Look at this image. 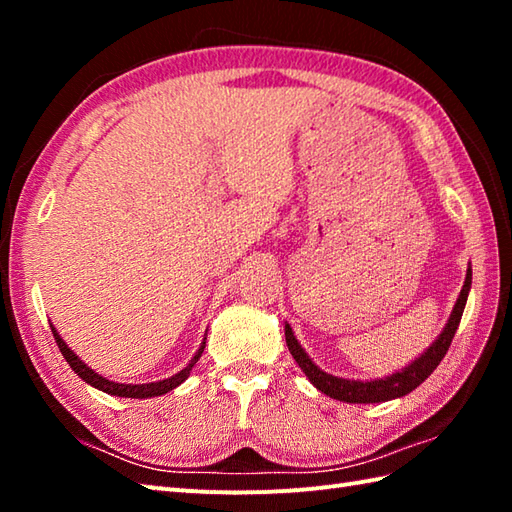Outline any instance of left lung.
I'll return each mask as SVG.
<instances>
[{"label": "left lung", "instance_id": "obj_1", "mask_svg": "<svg viewBox=\"0 0 512 512\" xmlns=\"http://www.w3.org/2000/svg\"><path fill=\"white\" fill-rule=\"evenodd\" d=\"M471 268L466 270V279L458 301H455V308L451 312V319L447 323V328L442 330V334L436 339L427 352L422 356H418L416 361L411 365H407L402 372L391 374L387 378L380 380H369V383H363V380H347V378H339L332 374H325L323 369H319L310 361V356L303 352V347L299 345V341L292 334L290 325H286V343L288 350L292 354V358L299 363V367L303 369V374L310 378V383L317 387L319 391H323L325 396L343 400V402H361V405H367V402H385V400H394L409 394V391L416 389L418 385H422L424 380L431 376L433 369L440 365V361L444 358V354L449 352V345L453 341L455 332H458V325L462 319V312L466 306V297H469L471 290Z\"/></svg>", "mask_w": 512, "mask_h": 512}]
</instances>
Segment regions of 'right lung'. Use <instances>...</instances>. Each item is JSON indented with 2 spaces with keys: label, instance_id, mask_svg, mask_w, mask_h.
Listing matches in <instances>:
<instances>
[{
  "label": "right lung",
  "instance_id": "add662e5",
  "mask_svg": "<svg viewBox=\"0 0 512 512\" xmlns=\"http://www.w3.org/2000/svg\"><path fill=\"white\" fill-rule=\"evenodd\" d=\"M52 328V334H54V341H57L59 350L63 354L65 361H68V365L74 369L76 376H81L85 383H90L92 387L105 391V394H112V396H121V398H151V396H162L167 394V391L176 389L180 383H184V380L189 378L191 374V367L200 361V356L204 352V343L200 345V350L195 352V356L191 358V363L182 369V372H178L176 376L171 378H165V380H158V383H145V385H123V383H114V380H107L103 376H99L94 372V369H90L88 365H85L79 356H76L68 345H65V341L59 336V332L54 330V325H50Z\"/></svg>",
  "mask_w": 512,
  "mask_h": 512
}]
</instances>
